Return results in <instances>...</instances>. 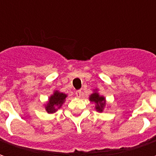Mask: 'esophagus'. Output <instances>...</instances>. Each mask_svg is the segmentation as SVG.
<instances>
[{"mask_svg": "<svg viewBox=\"0 0 156 156\" xmlns=\"http://www.w3.org/2000/svg\"><path fill=\"white\" fill-rule=\"evenodd\" d=\"M75 94H76V96H77L78 98H80L82 95H83V92H82L81 90H77V91L75 92Z\"/></svg>", "mask_w": 156, "mask_h": 156, "instance_id": "obj_1", "label": "esophagus"}]
</instances>
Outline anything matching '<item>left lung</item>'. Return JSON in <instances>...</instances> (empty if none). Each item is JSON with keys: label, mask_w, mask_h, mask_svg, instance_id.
<instances>
[{"label": "left lung", "mask_w": 156, "mask_h": 156, "mask_svg": "<svg viewBox=\"0 0 156 156\" xmlns=\"http://www.w3.org/2000/svg\"><path fill=\"white\" fill-rule=\"evenodd\" d=\"M89 100L96 104V105H95V108H96L97 111L100 112V113L103 112V110H104V108H105V105H106L105 98L98 94L96 89L94 90V93H93V94L90 95Z\"/></svg>", "instance_id": "left-lung-1"}]
</instances>
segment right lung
<instances>
[{
  "label": "right lung",
  "instance_id": "obj_1",
  "mask_svg": "<svg viewBox=\"0 0 156 156\" xmlns=\"http://www.w3.org/2000/svg\"><path fill=\"white\" fill-rule=\"evenodd\" d=\"M67 94L58 91H55L53 94L49 97L48 103L45 105V109L48 114H53L61 108L62 104L65 102Z\"/></svg>",
  "mask_w": 156,
  "mask_h": 156
}]
</instances>
